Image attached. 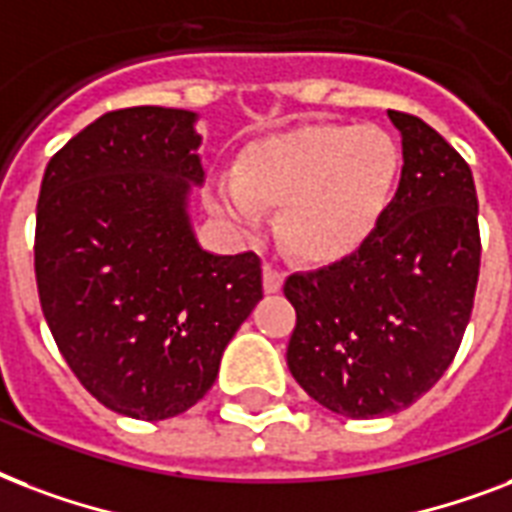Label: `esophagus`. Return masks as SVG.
I'll return each instance as SVG.
<instances>
[{"mask_svg":"<svg viewBox=\"0 0 512 512\" xmlns=\"http://www.w3.org/2000/svg\"><path fill=\"white\" fill-rule=\"evenodd\" d=\"M285 272L283 269H277L272 261H264V291L267 293H277L283 288Z\"/></svg>","mask_w":512,"mask_h":512,"instance_id":"esophagus-1","label":"esophagus"}]
</instances>
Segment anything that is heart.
I'll list each match as a JSON object with an SVG mask.
<instances>
[{"label":"heart","mask_w":512,"mask_h":512,"mask_svg":"<svg viewBox=\"0 0 512 512\" xmlns=\"http://www.w3.org/2000/svg\"><path fill=\"white\" fill-rule=\"evenodd\" d=\"M400 168L398 141L379 125H307L245 146L235 178H219L208 202L237 227H253L259 205H277L275 232L285 251L336 261L379 229Z\"/></svg>","instance_id":"1"}]
</instances>
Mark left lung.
Masks as SVG:
<instances>
[{"label":"left lung","mask_w":512,"mask_h":512,"mask_svg":"<svg viewBox=\"0 0 512 512\" xmlns=\"http://www.w3.org/2000/svg\"><path fill=\"white\" fill-rule=\"evenodd\" d=\"M403 173L379 229L331 267L296 272L288 368L334 414H398L451 366L481 269L478 194L462 154L414 114L387 112Z\"/></svg>","instance_id":"obj_1"}]
</instances>
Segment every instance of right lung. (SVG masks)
Here are the masks:
<instances>
[{"label":"right lung","instance_id":"1","mask_svg":"<svg viewBox=\"0 0 512 512\" xmlns=\"http://www.w3.org/2000/svg\"><path fill=\"white\" fill-rule=\"evenodd\" d=\"M197 146L194 112L117 109L53 154L39 189L34 272L50 334L98 403L144 422L211 390L264 296L256 253L213 256L194 240Z\"/></svg>","mask_w":512,"mask_h":512}]
</instances>
